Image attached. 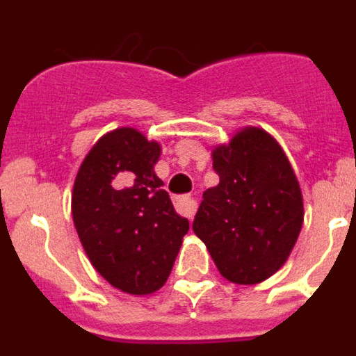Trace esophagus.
Returning a JSON list of instances; mask_svg holds the SVG:
<instances>
[{
  "label": "esophagus",
  "instance_id": "obj_1",
  "mask_svg": "<svg viewBox=\"0 0 356 356\" xmlns=\"http://www.w3.org/2000/svg\"><path fill=\"white\" fill-rule=\"evenodd\" d=\"M175 207H176V212L180 213V216L188 217V219H193L194 213H196V210H197L196 200H194L193 196H188V194L176 197Z\"/></svg>",
  "mask_w": 356,
  "mask_h": 356
}]
</instances>
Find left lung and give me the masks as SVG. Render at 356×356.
<instances>
[{
	"label": "left lung",
	"mask_w": 356,
	"mask_h": 356,
	"mask_svg": "<svg viewBox=\"0 0 356 356\" xmlns=\"http://www.w3.org/2000/svg\"><path fill=\"white\" fill-rule=\"evenodd\" d=\"M219 185L194 217L217 269L234 284H259L284 266L303 225V200L287 156L259 128L213 149Z\"/></svg>",
	"instance_id": "1"
}]
</instances>
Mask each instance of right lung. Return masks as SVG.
<instances>
[{"label": "right lung", "instance_id": "right-lung-1", "mask_svg": "<svg viewBox=\"0 0 356 356\" xmlns=\"http://www.w3.org/2000/svg\"><path fill=\"white\" fill-rule=\"evenodd\" d=\"M159 156V144L119 128L85 156L72 188V221L85 253L128 294H151L165 284L188 232L153 171Z\"/></svg>", "mask_w": 356, "mask_h": 356}]
</instances>
